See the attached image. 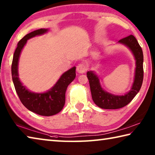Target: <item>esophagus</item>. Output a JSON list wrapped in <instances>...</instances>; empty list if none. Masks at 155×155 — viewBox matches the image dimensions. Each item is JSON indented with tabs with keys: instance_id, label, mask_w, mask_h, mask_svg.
Instances as JSON below:
<instances>
[{
	"instance_id": "34e87169",
	"label": "esophagus",
	"mask_w": 155,
	"mask_h": 155,
	"mask_svg": "<svg viewBox=\"0 0 155 155\" xmlns=\"http://www.w3.org/2000/svg\"><path fill=\"white\" fill-rule=\"evenodd\" d=\"M87 70V68L86 65L84 64H80L77 65V71L80 73V74H83V73L85 72Z\"/></svg>"
}]
</instances>
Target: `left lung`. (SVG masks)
<instances>
[{
  "label": "left lung",
  "mask_w": 155,
  "mask_h": 155,
  "mask_svg": "<svg viewBox=\"0 0 155 155\" xmlns=\"http://www.w3.org/2000/svg\"><path fill=\"white\" fill-rule=\"evenodd\" d=\"M117 43L123 44L129 48L135 57L136 67L134 81L130 91L124 95H114L103 90L95 72L88 71L87 77L90 83L92 100L94 103L101 109H117L127 105L137 95L143 83V55L142 49L137 40L133 35H130L121 39Z\"/></svg>",
  "instance_id": "obj_1"
}]
</instances>
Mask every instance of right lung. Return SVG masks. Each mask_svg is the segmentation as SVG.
I'll return each mask as SVG.
<instances>
[{
	"instance_id": "right-lung-1",
	"label": "right lung",
	"mask_w": 155,
	"mask_h": 155,
	"mask_svg": "<svg viewBox=\"0 0 155 155\" xmlns=\"http://www.w3.org/2000/svg\"><path fill=\"white\" fill-rule=\"evenodd\" d=\"M48 31V28H40L28 33L20 40L14 52L12 65L13 83L21 103L29 111L43 116H51L61 111L65 104L68 86L76 77V67L74 66L62 74L53 87L43 93L32 92L21 83L18 74V62L22 50L28 40Z\"/></svg>"
}]
</instances>
